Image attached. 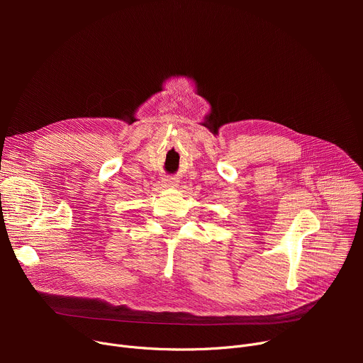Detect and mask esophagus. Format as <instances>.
<instances>
[{
    "mask_svg": "<svg viewBox=\"0 0 363 363\" xmlns=\"http://www.w3.org/2000/svg\"><path fill=\"white\" fill-rule=\"evenodd\" d=\"M164 186H167V188L178 186V181L175 178H167V179H164Z\"/></svg>",
    "mask_w": 363,
    "mask_h": 363,
    "instance_id": "34e87169",
    "label": "esophagus"
}]
</instances>
